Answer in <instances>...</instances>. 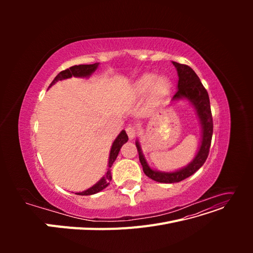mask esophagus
<instances>
[{
    "mask_svg": "<svg viewBox=\"0 0 253 253\" xmlns=\"http://www.w3.org/2000/svg\"><path fill=\"white\" fill-rule=\"evenodd\" d=\"M126 134H127L129 139H133L134 137L136 136V127H135V126H128L126 128Z\"/></svg>",
    "mask_w": 253,
    "mask_h": 253,
    "instance_id": "34e87169",
    "label": "esophagus"
}]
</instances>
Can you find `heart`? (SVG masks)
Wrapping results in <instances>:
<instances>
[{
	"instance_id": "heart-1",
	"label": "heart",
	"mask_w": 253,
	"mask_h": 253,
	"mask_svg": "<svg viewBox=\"0 0 253 253\" xmlns=\"http://www.w3.org/2000/svg\"><path fill=\"white\" fill-rule=\"evenodd\" d=\"M156 77L154 74H144L134 83V93L137 95H143L150 89L153 98H162L170 90L171 83L166 76Z\"/></svg>"
}]
</instances>
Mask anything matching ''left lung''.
<instances>
[{"instance_id": "left-lung-1", "label": "left lung", "mask_w": 253, "mask_h": 253, "mask_svg": "<svg viewBox=\"0 0 253 253\" xmlns=\"http://www.w3.org/2000/svg\"><path fill=\"white\" fill-rule=\"evenodd\" d=\"M172 63L176 67V71H177L178 75L177 91H176L175 95L173 96L172 101H178L181 100V99H185V100H188L193 105L202 126V140L200 148H198V151L192 162L186 167H183L181 169L176 170L174 172H163L153 170L148 165L147 160H145L143 156L139 141L136 140L135 143L137 147V151H138L139 160L144 174L153 180L164 183L179 182L183 179L188 178L189 176L193 175L198 169H200V168L205 164L207 157L209 155V150L213 134V120L208 91L206 90L200 78H198V76L190 66L177 62Z\"/></svg>"}]
</instances>
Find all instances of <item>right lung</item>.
<instances>
[{"label":"right lung","mask_w":253,"mask_h":253,"mask_svg":"<svg viewBox=\"0 0 253 253\" xmlns=\"http://www.w3.org/2000/svg\"><path fill=\"white\" fill-rule=\"evenodd\" d=\"M99 63H95V64H81V65H74L70 68H67L65 71L60 72L55 79L52 80V82L50 83V86H52L53 84L58 81L61 80H65L68 78H72V77H78V78H88L89 76L93 74L97 68H98ZM128 140V137L126 133L125 129H122L120 132V134L116 137V139L114 140L113 144H112V148L110 151V157H109V168H108V171H106L105 175L103 177L99 180L98 182H96L93 187L88 188L85 191H82V192H78L76 193L77 195H93L96 194L98 192H100L103 189H105L110 185V181L112 179V174H111V168L114 164L115 160H116L118 154H119V151L122 147V144L126 143Z\"/></svg>","instance_id":"obj_1"}]
</instances>
